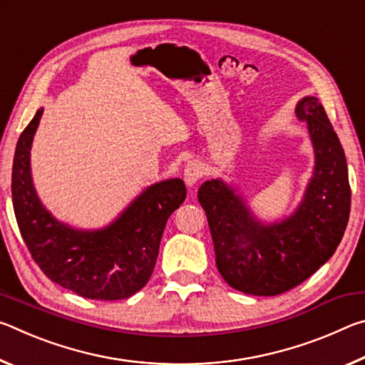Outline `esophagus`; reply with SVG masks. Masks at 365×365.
I'll return each instance as SVG.
<instances>
[{
	"instance_id": "1",
	"label": "esophagus",
	"mask_w": 365,
	"mask_h": 365,
	"mask_svg": "<svg viewBox=\"0 0 365 365\" xmlns=\"http://www.w3.org/2000/svg\"><path fill=\"white\" fill-rule=\"evenodd\" d=\"M202 177V168L200 165V163L196 160H191V163L187 164V168L183 170V180L188 187H193V185L200 180Z\"/></svg>"
}]
</instances>
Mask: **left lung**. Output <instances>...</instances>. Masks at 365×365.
<instances>
[{
    "instance_id": "8db88e82",
    "label": "left lung",
    "mask_w": 365,
    "mask_h": 365,
    "mask_svg": "<svg viewBox=\"0 0 365 365\" xmlns=\"http://www.w3.org/2000/svg\"><path fill=\"white\" fill-rule=\"evenodd\" d=\"M296 115L307 123L316 170L292 217L261 224L222 180H207L197 191L220 275L246 294L277 296L298 287L333 256L348 225V168L325 109L317 98L306 96L296 106Z\"/></svg>"
}]
</instances>
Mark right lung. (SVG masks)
Returning a JSON list of instances; mask_svg holds the SVG:
<instances>
[{
	"instance_id": "1",
	"label": "right lung",
	"mask_w": 365,
	"mask_h": 365,
	"mask_svg": "<svg viewBox=\"0 0 365 365\" xmlns=\"http://www.w3.org/2000/svg\"><path fill=\"white\" fill-rule=\"evenodd\" d=\"M41 114L36 110L21 133L12 164V205L24 242L58 285L98 301L130 298L150 280L165 222L187 197L185 183L172 178L146 188L103 230H73L43 207L30 177V146Z\"/></svg>"
}]
</instances>
